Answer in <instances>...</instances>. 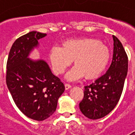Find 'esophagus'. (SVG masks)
Returning <instances> with one entry per match:
<instances>
[{"label": "esophagus", "instance_id": "34e87169", "mask_svg": "<svg viewBox=\"0 0 135 135\" xmlns=\"http://www.w3.org/2000/svg\"><path fill=\"white\" fill-rule=\"evenodd\" d=\"M64 86H65L66 90H69V89H70L71 88V85L69 84H65V85H64Z\"/></svg>", "mask_w": 135, "mask_h": 135}]
</instances>
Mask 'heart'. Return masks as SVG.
Instances as JSON below:
<instances>
[{
  "label": "heart",
  "instance_id": "obj_1",
  "mask_svg": "<svg viewBox=\"0 0 135 135\" xmlns=\"http://www.w3.org/2000/svg\"><path fill=\"white\" fill-rule=\"evenodd\" d=\"M110 57L108 46L93 38L66 41L63 47L54 46L50 51L53 71L57 75L63 74L74 60L76 65L66 75L69 81L79 80L85 76L88 79L98 77L107 68Z\"/></svg>",
  "mask_w": 135,
  "mask_h": 135
}]
</instances>
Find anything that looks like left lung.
<instances>
[{"instance_id": "8db88e82", "label": "left lung", "mask_w": 135, "mask_h": 135, "mask_svg": "<svg viewBox=\"0 0 135 135\" xmlns=\"http://www.w3.org/2000/svg\"><path fill=\"white\" fill-rule=\"evenodd\" d=\"M112 62L106 74L94 83L85 86L84 97L79 104L83 114L90 119L104 117L118 102L123 90L128 68V58L123 46L113 36Z\"/></svg>"}]
</instances>
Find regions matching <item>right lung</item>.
Returning <instances> with one entry per match:
<instances>
[{"mask_svg": "<svg viewBox=\"0 0 135 135\" xmlns=\"http://www.w3.org/2000/svg\"><path fill=\"white\" fill-rule=\"evenodd\" d=\"M46 33L31 31L15 41L7 61L6 83L20 111L31 119L41 121L56 111L58 99L65 90L42 59L33 61L28 55Z\"/></svg>", "mask_w": 135, "mask_h": 135, "instance_id": "1", "label": "right lung"}]
</instances>
